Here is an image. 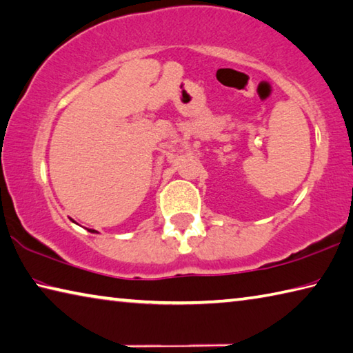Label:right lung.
Listing matches in <instances>:
<instances>
[{"instance_id": "1", "label": "right lung", "mask_w": 353, "mask_h": 353, "mask_svg": "<svg viewBox=\"0 0 353 353\" xmlns=\"http://www.w3.org/2000/svg\"><path fill=\"white\" fill-rule=\"evenodd\" d=\"M88 232H91V233H97V232H95V230H91V228H89V230H88Z\"/></svg>"}]
</instances>
